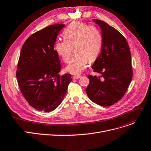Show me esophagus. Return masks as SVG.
<instances>
[{
  "instance_id": "1",
  "label": "esophagus",
  "mask_w": 151,
  "mask_h": 151,
  "mask_svg": "<svg viewBox=\"0 0 151 151\" xmlns=\"http://www.w3.org/2000/svg\"><path fill=\"white\" fill-rule=\"evenodd\" d=\"M81 77V76H80V75H75V76H73V79H77L80 78Z\"/></svg>"
}]
</instances>
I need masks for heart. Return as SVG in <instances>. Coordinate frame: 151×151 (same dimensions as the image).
Returning a JSON list of instances; mask_svg holds the SVG:
<instances>
[{"label": "heart", "instance_id": "b5f03b06", "mask_svg": "<svg viewBox=\"0 0 151 151\" xmlns=\"http://www.w3.org/2000/svg\"><path fill=\"white\" fill-rule=\"evenodd\" d=\"M64 41L55 44V50L65 63L68 62L74 50L73 58L69 61L66 70L72 75L81 73L88 61L92 62L98 56L102 47V36L94 26L81 22L70 24L63 33Z\"/></svg>", "mask_w": 151, "mask_h": 151}]
</instances>
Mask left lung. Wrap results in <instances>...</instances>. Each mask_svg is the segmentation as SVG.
Listing matches in <instances>:
<instances>
[{
	"label": "left lung",
	"mask_w": 151,
	"mask_h": 151,
	"mask_svg": "<svg viewBox=\"0 0 151 151\" xmlns=\"http://www.w3.org/2000/svg\"><path fill=\"white\" fill-rule=\"evenodd\" d=\"M93 21L101 28L103 42L92 68L103 78L88 75L90 83L86 91L93 103L107 107L122 98L132 81L131 55L126 39L117 29L103 21Z\"/></svg>",
	"instance_id": "obj_1"
}]
</instances>
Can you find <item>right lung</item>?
<instances>
[{
    "label": "right lung",
    "instance_id": "obj_1",
    "mask_svg": "<svg viewBox=\"0 0 151 151\" xmlns=\"http://www.w3.org/2000/svg\"><path fill=\"white\" fill-rule=\"evenodd\" d=\"M64 24L50 25L30 36L20 53L16 77L24 97L39 111L51 112L63 101L71 75L60 76L61 64L55 50Z\"/></svg>",
    "mask_w": 151,
    "mask_h": 151
}]
</instances>
